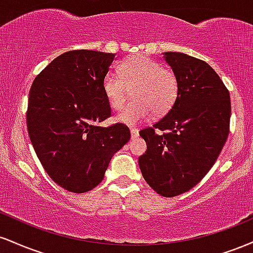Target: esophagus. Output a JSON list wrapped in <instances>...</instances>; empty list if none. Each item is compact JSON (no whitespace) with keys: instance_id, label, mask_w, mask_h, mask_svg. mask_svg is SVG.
<instances>
[{"instance_id":"esophagus-1","label":"esophagus","mask_w":253,"mask_h":253,"mask_svg":"<svg viewBox=\"0 0 253 253\" xmlns=\"http://www.w3.org/2000/svg\"><path fill=\"white\" fill-rule=\"evenodd\" d=\"M139 136V129L138 128H130V138L135 139Z\"/></svg>"}]
</instances>
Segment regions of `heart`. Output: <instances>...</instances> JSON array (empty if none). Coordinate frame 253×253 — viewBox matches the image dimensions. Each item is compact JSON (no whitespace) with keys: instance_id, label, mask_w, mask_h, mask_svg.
Masks as SVG:
<instances>
[{"instance_id":"b5f03b06","label":"heart","mask_w":253,"mask_h":253,"mask_svg":"<svg viewBox=\"0 0 253 253\" xmlns=\"http://www.w3.org/2000/svg\"><path fill=\"white\" fill-rule=\"evenodd\" d=\"M133 88L132 102L117 117V121L136 125L156 114H164L171 108L177 96V78L169 69L161 68L149 57L139 54L120 65V76L108 72L103 77V94L113 109L120 110Z\"/></svg>"}]
</instances>
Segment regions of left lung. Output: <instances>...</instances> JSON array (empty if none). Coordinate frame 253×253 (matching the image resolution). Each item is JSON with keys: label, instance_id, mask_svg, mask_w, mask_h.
I'll list each match as a JSON object with an SVG mask.
<instances>
[{"label": "left lung", "instance_id": "left-lung-1", "mask_svg": "<svg viewBox=\"0 0 253 253\" xmlns=\"http://www.w3.org/2000/svg\"><path fill=\"white\" fill-rule=\"evenodd\" d=\"M163 59L178 90L167 115L139 133L147 145L139 167L153 190L173 197L195 187L215 163L228 136L231 100L203 60L181 52H164ZM156 129L166 133L158 135Z\"/></svg>", "mask_w": 253, "mask_h": 253}]
</instances>
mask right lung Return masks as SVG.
Masks as SVG:
<instances>
[{
    "label": "right lung",
    "instance_id": "obj_1",
    "mask_svg": "<svg viewBox=\"0 0 253 253\" xmlns=\"http://www.w3.org/2000/svg\"><path fill=\"white\" fill-rule=\"evenodd\" d=\"M115 53L76 50L60 54L30 90L27 129L47 175L71 193H86L103 179L110 159L127 141L128 127H101L110 117L102 81Z\"/></svg>",
    "mask_w": 253,
    "mask_h": 253
}]
</instances>
